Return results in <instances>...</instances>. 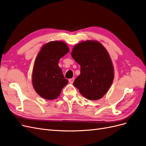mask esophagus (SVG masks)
Returning a JSON list of instances; mask_svg holds the SVG:
<instances>
[{
    "label": "esophagus",
    "mask_w": 146,
    "mask_h": 146,
    "mask_svg": "<svg viewBox=\"0 0 146 146\" xmlns=\"http://www.w3.org/2000/svg\"><path fill=\"white\" fill-rule=\"evenodd\" d=\"M74 81V78H70V79H69V83H70V84H72V83H73Z\"/></svg>",
    "instance_id": "1"
}]
</instances>
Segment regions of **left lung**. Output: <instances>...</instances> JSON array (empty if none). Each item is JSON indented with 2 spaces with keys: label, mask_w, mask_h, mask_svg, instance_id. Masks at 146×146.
Instances as JSON below:
<instances>
[{
  "label": "left lung",
  "mask_w": 146,
  "mask_h": 146,
  "mask_svg": "<svg viewBox=\"0 0 146 146\" xmlns=\"http://www.w3.org/2000/svg\"><path fill=\"white\" fill-rule=\"evenodd\" d=\"M71 56L80 65V74L73 84L86 99H101L114 79V68L107 50L97 41H86L73 47Z\"/></svg>",
  "instance_id": "8db88e82"
}]
</instances>
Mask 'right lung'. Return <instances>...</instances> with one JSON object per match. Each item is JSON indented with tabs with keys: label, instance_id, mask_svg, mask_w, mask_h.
Returning <instances> with one entry per match:
<instances>
[{
	"label": "right lung",
	"instance_id": "right-lung-1",
	"mask_svg": "<svg viewBox=\"0 0 146 146\" xmlns=\"http://www.w3.org/2000/svg\"><path fill=\"white\" fill-rule=\"evenodd\" d=\"M69 50L65 42L55 41L44 45L38 53L33 66L32 84L35 91L42 98L55 99L68 84L58 61Z\"/></svg>",
	"mask_w": 146,
	"mask_h": 146
}]
</instances>
